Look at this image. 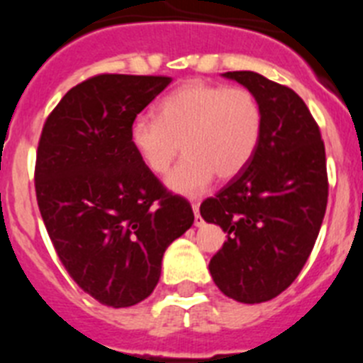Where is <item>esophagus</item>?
I'll return each instance as SVG.
<instances>
[{"instance_id": "obj_1", "label": "esophagus", "mask_w": 363, "mask_h": 363, "mask_svg": "<svg viewBox=\"0 0 363 363\" xmlns=\"http://www.w3.org/2000/svg\"><path fill=\"white\" fill-rule=\"evenodd\" d=\"M192 211H194V225L201 227L203 225V220H201V216H200V205L192 203Z\"/></svg>"}]
</instances>
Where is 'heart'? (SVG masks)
<instances>
[{
  "instance_id": "b5f03b06",
  "label": "heart",
  "mask_w": 363,
  "mask_h": 363,
  "mask_svg": "<svg viewBox=\"0 0 363 363\" xmlns=\"http://www.w3.org/2000/svg\"><path fill=\"white\" fill-rule=\"evenodd\" d=\"M262 107L251 91L191 79L160 99L156 120L133 121L129 140L152 174H165L179 154L185 158L167 176L169 191L198 196L214 176L233 179L245 171L262 140Z\"/></svg>"
}]
</instances>
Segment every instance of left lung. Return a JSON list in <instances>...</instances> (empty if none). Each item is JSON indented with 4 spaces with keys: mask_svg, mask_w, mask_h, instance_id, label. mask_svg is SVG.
Instances as JSON below:
<instances>
[{
    "mask_svg": "<svg viewBox=\"0 0 363 363\" xmlns=\"http://www.w3.org/2000/svg\"><path fill=\"white\" fill-rule=\"evenodd\" d=\"M251 91L262 107V140L245 171L200 214L227 233L211 277L225 296L262 303L284 293L306 265L327 207L325 147L303 99L251 70L221 74Z\"/></svg>",
    "mask_w": 363,
    "mask_h": 363,
    "instance_id": "obj_1",
    "label": "left lung"
}]
</instances>
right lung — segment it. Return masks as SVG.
<instances>
[{
  "mask_svg": "<svg viewBox=\"0 0 363 363\" xmlns=\"http://www.w3.org/2000/svg\"><path fill=\"white\" fill-rule=\"evenodd\" d=\"M172 78L99 74L72 86L43 125L36 198L63 267L94 300L130 307L162 274L163 252L194 221L138 158L133 121Z\"/></svg>",
  "mask_w": 363,
  "mask_h": 363,
  "instance_id": "obj_1",
  "label": "right lung"
}]
</instances>
